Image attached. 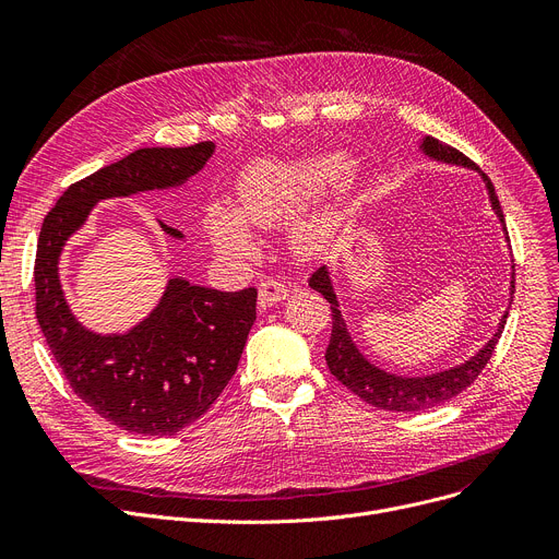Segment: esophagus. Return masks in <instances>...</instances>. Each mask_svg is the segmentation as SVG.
Segmentation results:
<instances>
[{"instance_id":"1","label":"esophagus","mask_w":559,"mask_h":559,"mask_svg":"<svg viewBox=\"0 0 559 559\" xmlns=\"http://www.w3.org/2000/svg\"><path fill=\"white\" fill-rule=\"evenodd\" d=\"M289 295V287L281 278H267L260 283V308H270Z\"/></svg>"}]
</instances>
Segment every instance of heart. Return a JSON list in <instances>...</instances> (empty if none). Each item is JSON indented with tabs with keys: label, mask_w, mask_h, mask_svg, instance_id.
<instances>
[{
	"label": "heart",
	"mask_w": 559,
	"mask_h": 559,
	"mask_svg": "<svg viewBox=\"0 0 559 559\" xmlns=\"http://www.w3.org/2000/svg\"><path fill=\"white\" fill-rule=\"evenodd\" d=\"M340 171L335 158H306L295 163H258L253 165L240 183L238 211L217 205L211 213V233L222 249L249 251L253 238L242 223L245 218L253 226H272L301 209L319 194Z\"/></svg>",
	"instance_id": "1"
}]
</instances>
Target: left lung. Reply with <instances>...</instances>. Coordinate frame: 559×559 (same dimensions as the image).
Segmentation results:
<instances>
[{"mask_svg": "<svg viewBox=\"0 0 559 559\" xmlns=\"http://www.w3.org/2000/svg\"><path fill=\"white\" fill-rule=\"evenodd\" d=\"M424 152L437 160L476 167V163L472 158H466L462 152L455 150V146H451L442 140L426 138ZM483 179L487 183L489 199H491L496 215L501 217V222H506L503 209H501V203H498V197L493 192L489 176L483 174ZM310 287L321 292L324 299L331 304L333 329H331V342L326 348V365H329L331 373L340 380L346 390H350L356 396L367 401L369 405H373L378 409H394V413H421V409H430L439 403L451 401L460 392H464L491 360L493 348H496L498 340H501V333L506 329V319H508V314H506L501 319V326H498L496 335L485 344L480 354L474 356L468 362H464L455 369L442 371V373L426 376V378H401V376H392L388 371H380L378 367L369 365L362 358L360 350L356 348V344L350 342V335L344 326V319L337 308V299H335V292H333L326 267H319L310 276ZM512 287H514V281H512Z\"/></svg>", "mask_w": 559, "mask_h": 559, "instance_id": "1", "label": "left lung"}]
</instances>
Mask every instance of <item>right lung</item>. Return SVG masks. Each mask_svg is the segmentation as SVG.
Returning <instances> with one entry per match:
<instances>
[{
    "mask_svg": "<svg viewBox=\"0 0 559 559\" xmlns=\"http://www.w3.org/2000/svg\"><path fill=\"white\" fill-rule=\"evenodd\" d=\"M215 150H138L72 183L47 213L36 251V319L72 392L112 426L163 437L194 424L228 385L255 321L258 289L219 292L174 278L160 306L127 335H95L72 317L58 255L99 199L171 188L194 176ZM174 238L181 230L160 224Z\"/></svg>",
    "mask_w": 559,
    "mask_h": 559,
    "instance_id": "1",
    "label": "right lung"
}]
</instances>
